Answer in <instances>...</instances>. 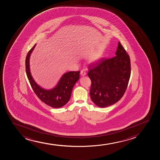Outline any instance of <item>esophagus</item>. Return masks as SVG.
I'll return each mask as SVG.
<instances>
[{"instance_id": "34e87169", "label": "esophagus", "mask_w": 160, "mask_h": 160, "mask_svg": "<svg viewBox=\"0 0 160 160\" xmlns=\"http://www.w3.org/2000/svg\"><path fill=\"white\" fill-rule=\"evenodd\" d=\"M86 74L87 73L85 72V71L84 70H82L81 72V75L82 76H84L86 75Z\"/></svg>"}]
</instances>
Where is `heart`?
<instances>
[{"label":"heart","instance_id":"b5f03b06","mask_svg":"<svg viewBox=\"0 0 160 160\" xmlns=\"http://www.w3.org/2000/svg\"><path fill=\"white\" fill-rule=\"evenodd\" d=\"M102 57V54L101 52H98L89 58V62L92 64H95L99 62Z\"/></svg>","mask_w":160,"mask_h":160}]
</instances>
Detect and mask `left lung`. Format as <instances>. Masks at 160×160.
Masks as SVG:
<instances>
[{
    "instance_id": "8db88e82",
    "label": "left lung",
    "mask_w": 160,
    "mask_h": 160,
    "mask_svg": "<svg viewBox=\"0 0 160 160\" xmlns=\"http://www.w3.org/2000/svg\"><path fill=\"white\" fill-rule=\"evenodd\" d=\"M91 80L90 97L97 106L105 108L114 105L123 97L131 75L130 59L118 42L116 57L102 59L88 69Z\"/></svg>"
}]
</instances>
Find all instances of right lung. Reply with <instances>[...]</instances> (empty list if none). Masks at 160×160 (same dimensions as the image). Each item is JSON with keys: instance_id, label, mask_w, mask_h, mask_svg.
Wrapping results in <instances>:
<instances>
[{"instance_id": "add662e5", "label": "right lung", "mask_w": 160, "mask_h": 160, "mask_svg": "<svg viewBox=\"0 0 160 160\" xmlns=\"http://www.w3.org/2000/svg\"><path fill=\"white\" fill-rule=\"evenodd\" d=\"M36 45L30 50L26 57V73L30 85L37 97L45 104L55 108L62 107L70 99L73 86L79 80L80 72H66L53 88L50 90L42 88L35 82L30 69V57Z\"/></svg>"}]
</instances>
